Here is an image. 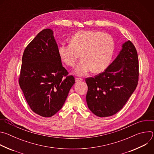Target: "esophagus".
Masks as SVG:
<instances>
[{
    "mask_svg": "<svg viewBox=\"0 0 154 154\" xmlns=\"http://www.w3.org/2000/svg\"><path fill=\"white\" fill-rule=\"evenodd\" d=\"M82 80H83V79H82V78H79V77L75 78V82H80V81H82Z\"/></svg>",
    "mask_w": 154,
    "mask_h": 154,
    "instance_id": "esophagus-1",
    "label": "esophagus"
}]
</instances>
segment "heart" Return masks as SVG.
<instances>
[{
  "label": "heart",
  "instance_id": "heart-1",
  "mask_svg": "<svg viewBox=\"0 0 154 154\" xmlns=\"http://www.w3.org/2000/svg\"><path fill=\"white\" fill-rule=\"evenodd\" d=\"M115 50V42L110 35L100 31H80L70 39V45H61L58 53L61 61L73 67L79 57L81 61L75 69L78 75H84L93 71H103L110 63Z\"/></svg>",
  "mask_w": 154,
  "mask_h": 154
}]
</instances>
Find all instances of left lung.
Wrapping results in <instances>:
<instances>
[{"mask_svg": "<svg viewBox=\"0 0 154 154\" xmlns=\"http://www.w3.org/2000/svg\"><path fill=\"white\" fill-rule=\"evenodd\" d=\"M116 59L104 72L85 79L86 103L99 117L111 116L122 108L138 82L137 51L130 41L124 42Z\"/></svg>", "mask_w": 154, "mask_h": 154, "instance_id": "left-lung-1", "label": "left lung"}]
</instances>
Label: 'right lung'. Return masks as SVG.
I'll return each instance as SVG.
<instances>
[{
  "mask_svg": "<svg viewBox=\"0 0 154 154\" xmlns=\"http://www.w3.org/2000/svg\"><path fill=\"white\" fill-rule=\"evenodd\" d=\"M74 76L61 63L53 31L40 32L24 50L19 84L32 110L45 117H51L62 108Z\"/></svg>",
  "mask_w": 154,
  "mask_h": 154,
  "instance_id": "obj_1",
  "label": "right lung"
}]
</instances>
